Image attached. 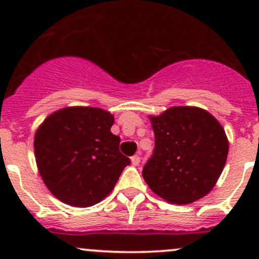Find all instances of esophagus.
I'll return each mask as SVG.
<instances>
[{
	"label": "esophagus",
	"mask_w": 259,
	"mask_h": 259,
	"mask_svg": "<svg viewBox=\"0 0 259 259\" xmlns=\"http://www.w3.org/2000/svg\"><path fill=\"white\" fill-rule=\"evenodd\" d=\"M139 163H140V156L139 155H134V156H132V164L133 165H139Z\"/></svg>",
	"instance_id": "34e87169"
}]
</instances>
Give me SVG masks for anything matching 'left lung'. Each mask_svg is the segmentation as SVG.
<instances>
[{"label": "left lung", "mask_w": 259, "mask_h": 259, "mask_svg": "<svg viewBox=\"0 0 259 259\" xmlns=\"http://www.w3.org/2000/svg\"><path fill=\"white\" fill-rule=\"evenodd\" d=\"M155 150L143 169L151 190L171 204L205 197L218 182L229 143L221 122L197 106H171L149 115Z\"/></svg>", "instance_id": "1"}]
</instances>
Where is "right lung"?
Wrapping results in <instances>:
<instances>
[{
	"label": "right lung",
	"mask_w": 259,
	"mask_h": 259,
	"mask_svg": "<svg viewBox=\"0 0 259 259\" xmlns=\"http://www.w3.org/2000/svg\"><path fill=\"white\" fill-rule=\"evenodd\" d=\"M113 124V114L91 106L62 108L41 122L33 140L36 165L54 197L86 208L110 194L130 164Z\"/></svg>",
	"instance_id": "obj_1"
}]
</instances>
